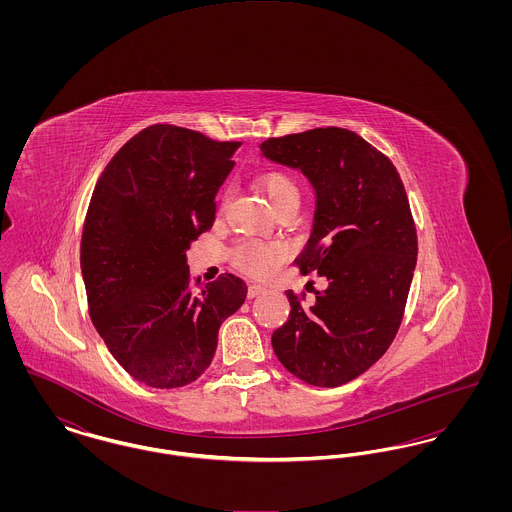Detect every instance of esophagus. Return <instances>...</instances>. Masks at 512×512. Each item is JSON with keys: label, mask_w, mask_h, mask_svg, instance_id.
Instances as JSON below:
<instances>
[{"label": "esophagus", "mask_w": 512, "mask_h": 512, "mask_svg": "<svg viewBox=\"0 0 512 512\" xmlns=\"http://www.w3.org/2000/svg\"><path fill=\"white\" fill-rule=\"evenodd\" d=\"M265 292H267L265 288H261V286H255V284H251V286L247 288V297H249V299H253V297H257V295H261V293Z\"/></svg>", "instance_id": "34e87169"}]
</instances>
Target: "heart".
I'll return each instance as SVG.
<instances>
[{
    "mask_svg": "<svg viewBox=\"0 0 512 512\" xmlns=\"http://www.w3.org/2000/svg\"><path fill=\"white\" fill-rule=\"evenodd\" d=\"M257 188L265 194L268 203L278 213L288 207H297L299 199H301L297 178L293 176L292 172L284 171V169H270V171L261 172L257 176ZM226 201H228V197L224 195L220 199V211L226 207ZM286 255H288V251L282 245L267 244L261 240H251V238L240 240L230 251L232 265L253 278H268L270 274H274V270L286 259Z\"/></svg>",
    "mask_w": 512,
    "mask_h": 512,
    "instance_id": "heart-1",
    "label": "heart"
}]
</instances>
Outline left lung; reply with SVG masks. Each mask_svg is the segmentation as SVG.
I'll use <instances>...</instances> for the list:
<instances>
[{"label":"left lung","instance_id":"8db88e82","mask_svg":"<svg viewBox=\"0 0 512 512\" xmlns=\"http://www.w3.org/2000/svg\"><path fill=\"white\" fill-rule=\"evenodd\" d=\"M261 151L315 186V226L295 265L326 280L313 303L286 292L292 313L272 349L299 380L336 388L388 351L405 315L418 253L407 192L382 151L338 126L268 138Z\"/></svg>","mask_w":512,"mask_h":512}]
</instances>
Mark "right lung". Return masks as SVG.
Wrapping results in <instances>:
<instances>
[{
    "label": "right lung",
    "mask_w": 512,
    "mask_h": 512,
    "mask_svg": "<svg viewBox=\"0 0 512 512\" xmlns=\"http://www.w3.org/2000/svg\"><path fill=\"white\" fill-rule=\"evenodd\" d=\"M242 142L151 124L101 172L80 240L90 318L117 363L149 388L195 382L211 365L220 324L244 305V280L199 284L190 242L211 230L215 195Z\"/></svg>",
    "instance_id": "add662e5"
}]
</instances>
